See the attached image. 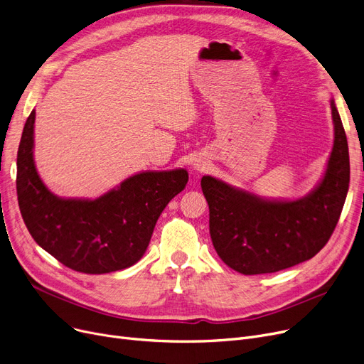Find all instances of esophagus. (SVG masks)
Wrapping results in <instances>:
<instances>
[{
  "instance_id": "obj_1",
  "label": "esophagus",
  "mask_w": 364,
  "mask_h": 364,
  "mask_svg": "<svg viewBox=\"0 0 364 364\" xmlns=\"http://www.w3.org/2000/svg\"><path fill=\"white\" fill-rule=\"evenodd\" d=\"M206 162H203L202 159H196V161H193V164H192V168H193V171L195 172H202V171H205L206 169Z\"/></svg>"
}]
</instances>
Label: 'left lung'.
Wrapping results in <instances>:
<instances>
[{"instance_id":"8db88e82","label":"left lung","mask_w":364,"mask_h":364,"mask_svg":"<svg viewBox=\"0 0 364 364\" xmlns=\"http://www.w3.org/2000/svg\"><path fill=\"white\" fill-rule=\"evenodd\" d=\"M335 140L324 177L296 200H267L205 176L200 186L209 206V233L218 257L251 276L276 273L313 258L331 239L350 184L346 131L331 100Z\"/></svg>"}]
</instances>
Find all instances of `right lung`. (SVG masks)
I'll list each match as a JSON object with an SVG mask.
<instances>
[{"label": "right lung", "mask_w": 364, "mask_h": 364, "mask_svg": "<svg viewBox=\"0 0 364 364\" xmlns=\"http://www.w3.org/2000/svg\"><path fill=\"white\" fill-rule=\"evenodd\" d=\"M33 124L35 110L18 144L16 178L18 208L33 240L80 273L103 274L136 264L165 206L186 187L187 171L140 172L94 200L57 198L35 168Z\"/></svg>", "instance_id": "right-lung-1"}]
</instances>
